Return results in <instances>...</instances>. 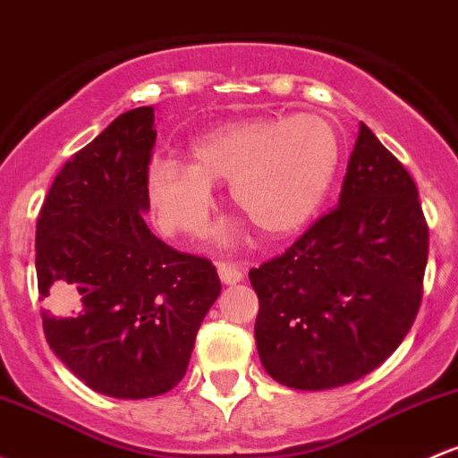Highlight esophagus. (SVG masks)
<instances>
[{
	"label": "esophagus",
	"mask_w": 458,
	"mask_h": 458,
	"mask_svg": "<svg viewBox=\"0 0 458 458\" xmlns=\"http://www.w3.org/2000/svg\"><path fill=\"white\" fill-rule=\"evenodd\" d=\"M217 274H219V280L224 284H237L243 280V271H241L237 265H233V263H217Z\"/></svg>",
	"instance_id": "obj_1"
}]
</instances>
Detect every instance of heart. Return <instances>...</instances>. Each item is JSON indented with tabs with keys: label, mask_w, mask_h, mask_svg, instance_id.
Returning <instances> with one entry per match:
<instances>
[{
	"label": "heart",
	"mask_w": 458,
	"mask_h": 458,
	"mask_svg": "<svg viewBox=\"0 0 458 458\" xmlns=\"http://www.w3.org/2000/svg\"><path fill=\"white\" fill-rule=\"evenodd\" d=\"M339 165V137L319 114L245 119L193 140L191 163L156 156L145 191L165 234L198 239L215 210L213 184L228 182L241 213L269 237H286L315 215Z\"/></svg>",
	"instance_id": "heart-1"
}]
</instances>
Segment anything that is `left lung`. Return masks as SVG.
I'll return each mask as SVG.
<instances>
[{
    "instance_id": "8db88e82",
    "label": "left lung",
    "mask_w": 458,
    "mask_h": 458,
    "mask_svg": "<svg viewBox=\"0 0 458 458\" xmlns=\"http://www.w3.org/2000/svg\"><path fill=\"white\" fill-rule=\"evenodd\" d=\"M426 260L428 228L413 178L360 123L339 206L250 271L265 371L302 391L363 378L413 326Z\"/></svg>"
}]
</instances>
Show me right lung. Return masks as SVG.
Returning <instances> with one entry per match:
<instances>
[{
    "label": "right lung",
    "instance_id": "right-lung-1",
    "mask_svg": "<svg viewBox=\"0 0 458 458\" xmlns=\"http://www.w3.org/2000/svg\"><path fill=\"white\" fill-rule=\"evenodd\" d=\"M154 106L119 114L54 180L37 221L49 348L98 394L140 400L187 374L221 293L210 260L175 252L145 224Z\"/></svg>",
    "mask_w": 458,
    "mask_h": 458
}]
</instances>
